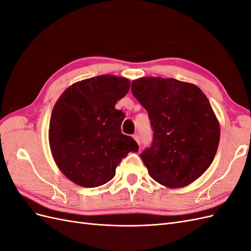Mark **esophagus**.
<instances>
[{
	"mask_svg": "<svg viewBox=\"0 0 251 251\" xmlns=\"http://www.w3.org/2000/svg\"><path fill=\"white\" fill-rule=\"evenodd\" d=\"M133 137H134V139L136 140V142H137L138 144L140 143V137H139V135H138V134H134V135H133Z\"/></svg>",
	"mask_w": 251,
	"mask_h": 251,
	"instance_id": "esophagus-1",
	"label": "esophagus"
}]
</instances>
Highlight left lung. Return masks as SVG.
Here are the masks:
<instances>
[{
    "label": "left lung",
    "mask_w": 251,
    "mask_h": 251,
    "mask_svg": "<svg viewBox=\"0 0 251 251\" xmlns=\"http://www.w3.org/2000/svg\"><path fill=\"white\" fill-rule=\"evenodd\" d=\"M132 93L148 111L153 141L140 154L150 176L164 186L183 187L214 160L220 126L211 105L195 85L175 78L142 77Z\"/></svg>",
    "instance_id": "8db88e82"
}]
</instances>
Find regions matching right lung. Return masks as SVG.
<instances>
[{"mask_svg":"<svg viewBox=\"0 0 251 251\" xmlns=\"http://www.w3.org/2000/svg\"><path fill=\"white\" fill-rule=\"evenodd\" d=\"M130 90V80L113 75L85 79L68 88L53 108L49 143L67 178L85 187L105 184L130 151H138L121 133L126 115L115 104Z\"/></svg>","mask_w":251,"mask_h":251,"instance_id":"1","label":"right lung"}]
</instances>
